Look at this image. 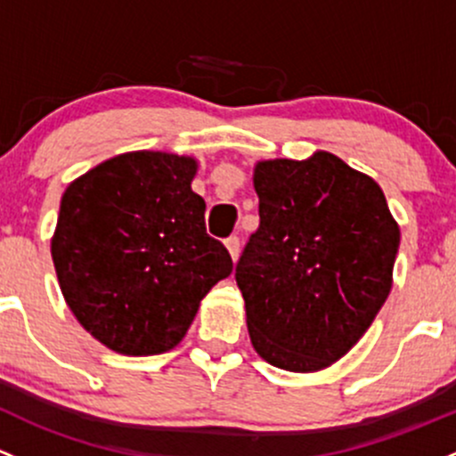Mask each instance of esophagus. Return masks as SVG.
I'll list each match as a JSON object with an SVG mask.
<instances>
[{
	"label": "esophagus",
	"mask_w": 456,
	"mask_h": 456,
	"mask_svg": "<svg viewBox=\"0 0 456 456\" xmlns=\"http://www.w3.org/2000/svg\"><path fill=\"white\" fill-rule=\"evenodd\" d=\"M224 247H227V251H229V256H232V260L236 262L238 256H240V238H238V236L227 238V240H224Z\"/></svg>",
	"instance_id": "1"
}]
</instances>
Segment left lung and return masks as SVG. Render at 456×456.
<instances>
[{
	"mask_svg": "<svg viewBox=\"0 0 456 456\" xmlns=\"http://www.w3.org/2000/svg\"><path fill=\"white\" fill-rule=\"evenodd\" d=\"M253 188L260 227L236 266L251 345L273 367L321 371L389 297L400 227L380 185L332 152L257 161Z\"/></svg>",
	"mask_w": 456,
	"mask_h": 456,
	"instance_id": "8db88e82",
	"label": "left lung"
}]
</instances>
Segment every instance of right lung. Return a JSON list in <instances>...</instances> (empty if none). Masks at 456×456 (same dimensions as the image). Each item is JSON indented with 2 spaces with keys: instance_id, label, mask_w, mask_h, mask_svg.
<instances>
[{
  "instance_id": "1",
  "label": "right lung",
  "mask_w": 456,
  "mask_h": 456,
  "mask_svg": "<svg viewBox=\"0 0 456 456\" xmlns=\"http://www.w3.org/2000/svg\"><path fill=\"white\" fill-rule=\"evenodd\" d=\"M199 161L161 151L115 155L71 181L52 236L65 304L124 356H155L188 334L203 297L232 275L191 191Z\"/></svg>"
}]
</instances>
